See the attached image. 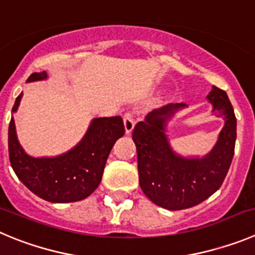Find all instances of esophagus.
<instances>
[{
	"mask_svg": "<svg viewBox=\"0 0 255 255\" xmlns=\"http://www.w3.org/2000/svg\"><path fill=\"white\" fill-rule=\"evenodd\" d=\"M123 123H125L126 133L129 134V133L133 130V127H134V117H133V114L130 113L125 114V117H123Z\"/></svg>",
	"mask_w": 255,
	"mask_h": 255,
	"instance_id": "obj_1",
	"label": "esophagus"
}]
</instances>
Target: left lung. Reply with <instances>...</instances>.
I'll return each instance as SVG.
<instances>
[{"instance_id":"1","label":"left lung","mask_w":255,"mask_h":255,"mask_svg":"<svg viewBox=\"0 0 255 255\" xmlns=\"http://www.w3.org/2000/svg\"><path fill=\"white\" fill-rule=\"evenodd\" d=\"M212 112L224 119L216 144L207 155L187 157L175 152L166 134L174 114L187 108L184 103L167 104L152 111L133 129L141 189L155 205L170 211L199 205L224 182L233 161L236 118L228 94L212 86L207 95Z\"/></svg>"}]
</instances>
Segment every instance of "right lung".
I'll return each instance as SVG.
<instances>
[{
    "instance_id": "1",
    "label": "right lung",
    "mask_w": 255,
    "mask_h": 255,
    "mask_svg": "<svg viewBox=\"0 0 255 255\" xmlns=\"http://www.w3.org/2000/svg\"><path fill=\"white\" fill-rule=\"evenodd\" d=\"M47 72H35L26 82L42 81ZM15 100L12 113L21 102ZM125 134L121 117L94 118L81 141L67 152L34 157L25 152L16 134L13 117L8 126V156L13 171L34 194L53 203L77 202L90 196L102 182L103 171L114 143Z\"/></svg>"
}]
</instances>
